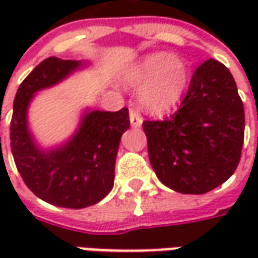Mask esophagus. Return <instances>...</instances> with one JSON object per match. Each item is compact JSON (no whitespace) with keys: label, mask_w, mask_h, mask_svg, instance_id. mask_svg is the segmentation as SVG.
Masks as SVG:
<instances>
[{"label":"esophagus","mask_w":258,"mask_h":258,"mask_svg":"<svg viewBox=\"0 0 258 258\" xmlns=\"http://www.w3.org/2000/svg\"><path fill=\"white\" fill-rule=\"evenodd\" d=\"M130 123L133 127H141L142 125V118L138 113L135 112V110H131L130 112Z\"/></svg>","instance_id":"esophagus-1"}]
</instances>
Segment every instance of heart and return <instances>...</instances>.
<instances>
[{"label":"heart","instance_id":"heart-1","mask_svg":"<svg viewBox=\"0 0 258 258\" xmlns=\"http://www.w3.org/2000/svg\"><path fill=\"white\" fill-rule=\"evenodd\" d=\"M189 63L168 52H152L130 64L121 76L125 87L138 90L141 107L152 114L173 109L189 84Z\"/></svg>","mask_w":258,"mask_h":258}]
</instances>
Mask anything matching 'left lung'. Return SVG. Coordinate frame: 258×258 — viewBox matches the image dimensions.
Returning <instances> with one entry per match:
<instances>
[{
	"mask_svg": "<svg viewBox=\"0 0 258 258\" xmlns=\"http://www.w3.org/2000/svg\"><path fill=\"white\" fill-rule=\"evenodd\" d=\"M157 178L179 194L203 195L224 184L238 167L244 110L232 74L209 59L195 70L177 112L142 123Z\"/></svg>",
	"mask_w": 258,
	"mask_h": 258,
	"instance_id": "obj_1",
	"label": "left lung"
}]
</instances>
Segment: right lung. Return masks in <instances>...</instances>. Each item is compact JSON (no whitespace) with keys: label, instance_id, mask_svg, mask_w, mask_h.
<instances>
[{"label":"right lung","instance_id":"1","mask_svg":"<svg viewBox=\"0 0 258 258\" xmlns=\"http://www.w3.org/2000/svg\"><path fill=\"white\" fill-rule=\"evenodd\" d=\"M84 66L81 60L55 56L42 60L19 85L11 120L12 155L27 188L44 202L66 209L95 205L112 190L120 138L130 127L127 107L118 112L87 109L63 145L48 151L37 145L27 123L34 94Z\"/></svg>","mask_w":258,"mask_h":258}]
</instances>
